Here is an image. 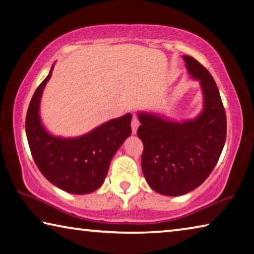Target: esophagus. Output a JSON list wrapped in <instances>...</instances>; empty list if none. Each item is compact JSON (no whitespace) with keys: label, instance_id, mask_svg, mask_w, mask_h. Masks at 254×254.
Instances as JSON below:
<instances>
[{"label":"esophagus","instance_id":"esophagus-1","mask_svg":"<svg viewBox=\"0 0 254 254\" xmlns=\"http://www.w3.org/2000/svg\"><path fill=\"white\" fill-rule=\"evenodd\" d=\"M139 126V120L137 119V117H132L131 119V131L132 134H136L137 132V128Z\"/></svg>","mask_w":254,"mask_h":254}]
</instances>
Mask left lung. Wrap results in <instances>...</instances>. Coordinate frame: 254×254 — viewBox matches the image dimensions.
Listing matches in <instances>:
<instances>
[{
  "mask_svg": "<svg viewBox=\"0 0 254 254\" xmlns=\"http://www.w3.org/2000/svg\"><path fill=\"white\" fill-rule=\"evenodd\" d=\"M184 60L190 75L200 81L205 101L200 116L180 124L138 114L144 177L165 196H180L200 186L217 164L226 139V114L215 80L193 57Z\"/></svg>",
  "mask_w": 254,
  "mask_h": 254,
  "instance_id": "1",
  "label": "left lung"
}]
</instances>
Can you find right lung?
Segmentation results:
<instances>
[{
    "label": "right lung",
    "mask_w": 254,
    "mask_h": 254,
    "mask_svg": "<svg viewBox=\"0 0 254 254\" xmlns=\"http://www.w3.org/2000/svg\"><path fill=\"white\" fill-rule=\"evenodd\" d=\"M52 72L53 67L36 89L27 111L26 134L31 155L53 185L69 193H90L102 186L112 156L130 136L131 115L112 119L76 138L49 135L40 123L39 102Z\"/></svg>",
    "instance_id": "obj_1"
}]
</instances>
